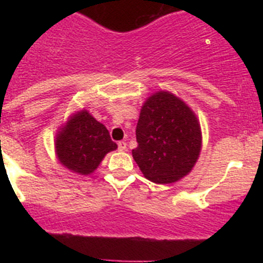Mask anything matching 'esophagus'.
I'll return each instance as SVG.
<instances>
[{
	"mask_svg": "<svg viewBox=\"0 0 263 263\" xmlns=\"http://www.w3.org/2000/svg\"><path fill=\"white\" fill-rule=\"evenodd\" d=\"M126 142H124V141H121V142H118V150L120 152H125L126 150Z\"/></svg>",
	"mask_w": 263,
	"mask_h": 263,
	"instance_id": "obj_1",
	"label": "esophagus"
}]
</instances>
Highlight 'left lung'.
<instances>
[{
    "instance_id": "1",
    "label": "left lung",
    "mask_w": 263,
    "mask_h": 263,
    "mask_svg": "<svg viewBox=\"0 0 263 263\" xmlns=\"http://www.w3.org/2000/svg\"><path fill=\"white\" fill-rule=\"evenodd\" d=\"M133 154L143 176L157 184L175 183L191 173L201 152V129L195 111L168 90L143 103Z\"/></svg>"
}]
</instances>
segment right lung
Segmentation results:
<instances>
[{
  "label": "right lung",
  "mask_w": 263,
  "mask_h": 263,
  "mask_svg": "<svg viewBox=\"0 0 263 263\" xmlns=\"http://www.w3.org/2000/svg\"><path fill=\"white\" fill-rule=\"evenodd\" d=\"M116 148L108 129L85 109L72 113L55 138L59 163L78 175H90Z\"/></svg>",
  "instance_id": "add662e5"
}]
</instances>
